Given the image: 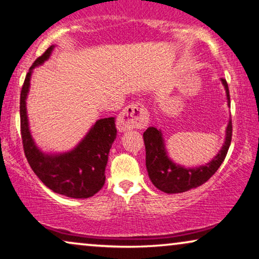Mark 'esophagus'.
<instances>
[{
    "instance_id": "34e87169",
    "label": "esophagus",
    "mask_w": 259,
    "mask_h": 259,
    "mask_svg": "<svg viewBox=\"0 0 259 259\" xmlns=\"http://www.w3.org/2000/svg\"><path fill=\"white\" fill-rule=\"evenodd\" d=\"M149 112L144 104L133 103L126 107L117 117V129L128 131L131 129H143L148 125Z\"/></svg>"
}]
</instances>
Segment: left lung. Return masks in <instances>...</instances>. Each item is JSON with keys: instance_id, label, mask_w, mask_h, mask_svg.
Returning <instances> with one entry per match:
<instances>
[{"instance_id": "1", "label": "left lung", "mask_w": 259, "mask_h": 259, "mask_svg": "<svg viewBox=\"0 0 259 259\" xmlns=\"http://www.w3.org/2000/svg\"><path fill=\"white\" fill-rule=\"evenodd\" d=\"M225 92H227L228 104L230 105V94L225 78H222ZM232 123L229 122L227 128V137L223 148L218 155L206 165L195 169H185L176 165L167 158L161 131L156 128H148L143 134L145 145V165L149 177L156 188L166 194H180L190 189H195L209 181V178L218 170L228 154L231 144Z\"/></svg>"}]
</instances>
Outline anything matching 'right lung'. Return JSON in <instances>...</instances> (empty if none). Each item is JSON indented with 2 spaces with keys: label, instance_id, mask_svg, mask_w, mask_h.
Wrapping results in <instances>:
<instances>
[{
  "label": "right lung",
  "instance_id": "1",
  "mask_svg": "<svg viewBox=\"0 0 259 259\" xmlns=\"http://www.w3.org/2000/svg\"><path fill=\"white\" fill-rule=\"evenodd\" d=\"M52 50L53 47H50L32 63L22 85L20 117L24 155L36 176L54 192L71 198H89L104 185L109 151L117 134L115 118L98 119L84 140L67 154L48 156L36 148L28 128L25 98L29 92L31 70L43 63Z\"/></svg>",
  "mask_w": 259,
  "mask_h": 259
}]
</instances>
